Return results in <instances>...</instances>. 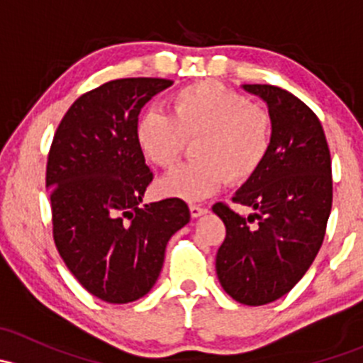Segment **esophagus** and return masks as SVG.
Here are the masks:
<instances>
[{
    "label": "esophagus",
    "mask_w": 363,
    "mask_h": 363,
    "mask_svg": "<svg viewBox=\"0 0 363 363\" xmlns=\"http://www.w3.org/2000/svg\"><path fill=\"white\" fill-rule=\"evenodd\" d=\"M189 212H191V218H200V216L207 214V208L200 207V205H189Z\"/></svg>",
    "instance_id": "esophagus-1"
}]
</instances>
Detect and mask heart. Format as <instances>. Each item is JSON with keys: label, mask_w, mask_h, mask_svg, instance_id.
I'll return each mask as SVG.
<instances>
[{"label": "heart", "mask_w": 363, "mask_h": 363, "mask_svg": "<svg viewBox=\"0 0 363 363\" xmlns=\"http://www.w3.org/2000/svg\"><path fill=\"white\" fill-rule=\"evenodd\" d=\"M170 113L149 111L137 124V142L152 164L168 168L179 160L184 140L195 163L181 164L158 181L170 199L200 202L226 181L244 182L256 174L270 147L269 113L242 94L214 80L191 84L170 98Z\"/></svg>", "instance_id": "b5f03b06"}]
</instances>
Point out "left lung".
<instances>
[{
    "label": "left lung",
    "mask_w": 363,
    "mask_h": 363,
    "mask_svg": "<svg viewBox=\"0 0 363 363\" xmlns=\"http://www.w3.org/2000/svg\"><path fill=\"white\" fill-rule=\"evenodd\" d=\"M269 108L270 147L233 195L250 216L216 203L226 226L216 256L223 290L244 306H265L298 283L323 244L332 208V164L316 113L281 87L244 84Z\"/></svg>",
    "instance_id": "8db88e82"
}]
</instances>
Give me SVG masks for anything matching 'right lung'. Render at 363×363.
Listing matches in <instances>:
<instances>
[{
  "label": "right lung",
  "instance_id": "right-lung-1",
  "mask_svg": "<svg viewBox=\"0 0 363 363\" xmlns=\"http://www.w3.org/2000/svg\"><path fill=\"white\" fill-rule=\"evenodd\" d=\"M172 84L119 79L82 94L50 145L54 242L75 279L108 303L152 290L168 240L191 218L179 199L142 205L152 172L137 142L138 113Z\"/></svg>",
  "mask_w": 363,
  "mask_h": 363
}]
</instances>
